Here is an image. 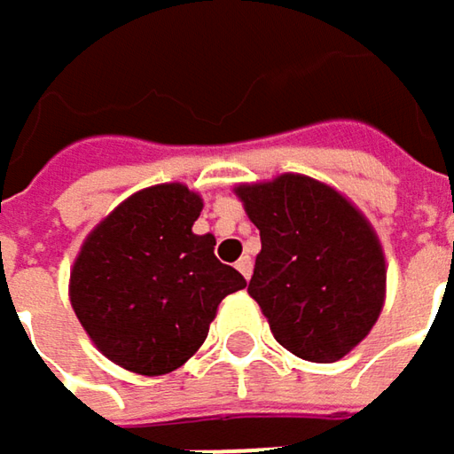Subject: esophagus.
<instances>
[{
	"label": "esophagus",
	"instance_id": "34e87169",
	"mask_svg": "<svg viewBox=\"0 0 454 454\" xmlns=\"http://www.w3.org/2000/svg\"><path fill=\"white\" fill-rule=\"evenodd\" d=\"M252 268H254V265H252V260H249V257H241V260L236 262V270H239L247 280H249V275H252Z\"/></svg>",
	"mask_w": 454,
	"mask_h": 454
}]
</instances>
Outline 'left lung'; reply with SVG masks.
I'll use <instances>...</instances> for the list:
<instances>
[{"instance_id": "left-lung-1", "label": "left lung", "mask_w": 454, "mask_h": 454, "mask_svg": "<svg viewBox=\"0 0 454 454\" xmlns=\"http://www.w3.org/2000/svg\"><path fill=\"white\" fill-rule=\"evenodd\" d=\"M260 228L249 296L294 356L333 364L374 327L385 301V254L366 218L333 186L283 174L236 186Z\"/></svg>"}]
</instances>
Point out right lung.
<instances>
[{"instance_id": "1", "label": "right lung", "mask_w": 454, "mask_h": 454, "mask_svg": "<svg viewBox=\"0 0 454 454\" xmlns=\"http://www.w3.org/2000/svg\"><path fill=\"white\" fill-rule=\"evenodd\" d=\"M202 200L184 184L132 194L96 228L72 268L69 296L106 358L158 377L186 364L207 338L218 304L247 286L197 236Z\"/></svg>"}]
</instances>
